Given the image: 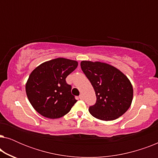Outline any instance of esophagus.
I'll return each instance as SVG.
<instances>
[{"mask_svg": "<svg viewBox=\"0 0 158 158\" xmlns=\"http://www.w3.org/2000/svg\"><path fill=\"white\" fill-rule=\"evenodd\" d=\"M79 98H80V99H81V100H83V99H84V96H83V94H81V95H80Z\"/></svg>", "mask_w": 158, "mask_h": 158, "instance_id": "1", "label": "esophagus"}]
</instances>
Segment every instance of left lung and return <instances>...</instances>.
I'll list each match as a JSON object with an SVG mask.
<instances>
[{"instance_id":"1","label":"left lung","mask_w":158,"mask_h":158,"mask_svg":"<svg viewBox=\"0 0 158 158\" xmlns=\"http://www.w3.org/2000/svg\"><path fill=\"white\" fill-rule=\"evenodd\" d=\"M83 72L94 88L97 98L89 112L94 117L112 121L122 116L130 107L133 88L128 77L115 67L101 62L83 60Z\"/></svg>"}]
</instances>
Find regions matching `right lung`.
Listing matches in <instances>:
<instances>
[{"mask_svg":"<svg viewBox=\"0 0 158 158\" xmlns=\"http://www.w3.org/2000/svg\"><path fill=\"white\" fill-rule=\"evenodd\" d=\"M78 64L75 60L59 57L44 62L30 74L26 93L39 114L49 118L62 117L77 102L65 78Z\"/></svg>","mask_w":158,"mask_h":158,"instance_id":"add662e5","label":"right lung"}]
</instances>
